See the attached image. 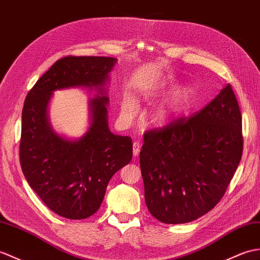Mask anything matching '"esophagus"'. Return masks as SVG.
Instances as JSON below:
<instances>
[{"instance_id": "1", "label": "esophagus", "mask_w": 260, "mask_h": 260, "mask_svg": "<svg viewBox=\"0 0 260 260\" xmlns=\"http://www.w3.org/2000/svg\"><path fill=\"white\" fill-rule=\"evenodd\" d=\"M140 150H141V144L138 142H134V144H133V155L136 156L140 154Z\"/></svg>"}]
</instances>
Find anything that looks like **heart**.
I'll return each mask as SVG.
<instances>
[{"mask_svg": "<svg viewBox=\"0 0 260 260\" xmlns=\"http://www.w3.org/2000/svg\"><path fill=\"white\" fill-rule=\"evenodd\" d=\"M167 80H159L154 84L142 88V94L144 96H150L157 94L168 85ZM194 99V90L189 86H178L172 90V93L162 101L160 104L154 108L150 114V122L156 126H164L173 122L175 118L182 115V114L188 108L190 103ZM140 105L137 100L133 95H126L122 101L120 106V114L122 117L131 122L135 118Z\"/></svg>", "mask_w": 260, "mask_h": 260, "instance_id": "obj_1", "label": "heart"}]
</instances>
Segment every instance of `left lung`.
I'll return each mask as SVG.
<instances>
[{
	"label": "left lung",
	"instance_id": "obj_1",
	"mask_svg": "<svg viewBox=\"0 0 260 260\" xmlns=\"http://www.w3.org/2000/svg\"><path fill=\"white\" fill-rule=\"evenodd\" d=\"M241 154V114L227 84L195 116L144 135L140 162L149 213L165 224L207 214L224 196Z\"/></svg>",
	"mask_w": 260,
	"mask_h": 260
}]
</instances>
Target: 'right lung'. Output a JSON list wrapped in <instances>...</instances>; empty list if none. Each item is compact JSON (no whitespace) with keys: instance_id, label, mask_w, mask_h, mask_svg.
I'll list each match as a JSON object with an SVG mask.
<instances>
[{"instance_id":"1","label":"right lung","mask_w":260,"mask_h":260,"mask_svg":"<svg viewBox=\"0 0 260 260\" xmlns=\"http://www.w3.org/2000/svg\"><path fill=\"white\" fill-rule=\"evenodd\" d=\"M117 58L68 56L58 59L29 90L22 111L20 161L28 185L55 214L84 219L98 212L110 179L133 157L128 136L108 127L107 85ZM85 87L90 124L80 139L53 131L48 105L55 90Z\"/></svg>"}]
</instances>
